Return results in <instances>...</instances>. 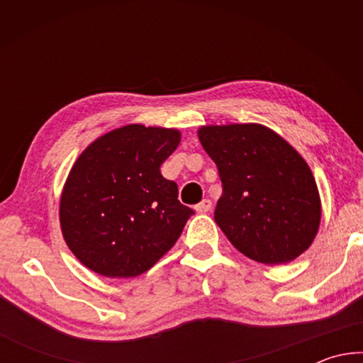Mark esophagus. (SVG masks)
<instances>
[{
  "label": "esophagus",
  "mask_w": 363,
  "mask_h": 363,
  "mask_svg": "<svg viewBox=\"0 0 363 363\" xmlns=\"http://www.w3.org/2000/svg\"><path fill=\"white\" fill-rule=\"evenodd\" d=\"M213 208V203H211V200H208V199H205V200H201L199 205H195V210H196V213H208Z\"/></svg>",
  "instance_id": "obj_1"
}]
</instances>
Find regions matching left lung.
I'll use <instances>...</instances> for the list:
<instances>
[{"label":"left lung","instance_id":"1","mask_svg":"<svg viewBox=\"0 0 363 363\" xmlns=\"http://www.w3.org/2000/svg\"><path fill=\"white\" fill-rule=\"evenodd\" d=\"M199 138L223 182L214 220L233 247L269 266L304 253L322 210L303 157L261 125L203 126Z\"/></svg>","mask_w":363,"mask_h":363}]
</instances>
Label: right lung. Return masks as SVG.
Returning a JSON list of instances; mask_svg holds the SVG:
<instances>
[{
	"instance_id": "right-lung-1",
	"label": "right lung",
	"mask_w": 363,
	"mask_h": 363,
	"mask_svg": "<svg viewBox=\"0 0 363 363\" xmlns=\"http://www.w3.org/2000/svg\"><path fill=\"white\" fill-rule=\"evenodd\" d=\"M179 140L176 130L130 125L79 155L60 199V227L86 267L130 279L173 248L194 214L177 200V184L160 173Z\"/></svg>"
}]
</instances>
